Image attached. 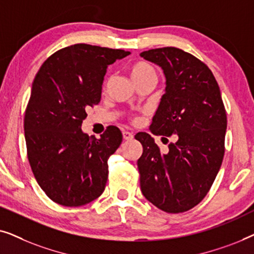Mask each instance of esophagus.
I'll list each match as a JSON object with an SVG mask.
<instances>
[{
  "instance_id": "obj_1",
  "label": "esophagus",
  "mask_w": 254,
  "mask_h": 254,
  "mask_svg": "<svg viewBox=\"0 0 254 254\" xmlns=\"http://www.w3.org/2000/svg\"><path fill=\"white\" fill-rule=\"evenodd\" d=\"M123 137H124V140H131V138L134 137V135L130 133V131H127V130H124L123 131Z\"/></svg>"
}]
</instances>
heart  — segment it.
I'll return each mask as SVG.
<instances>
[{"instance_id": "obj_1", "label": "heart", "mask_w": 254, "mask_h": 254, "mask_svg": "<svg viewBox=\"0 0 254 254\" xmlns=\"http://www.w3.org/2000/svg\"><path fill=\"white\" fill-rule=\"evenodd\" d=\"M129 75L133 82L136 85H140L145 82H156L157 75L154 65L147 61H136L129 67ZM134 124L140 123V118L134 116L131 118Z\"/></svg>"}]
</instances>
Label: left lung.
Returning a JSON list of instances; mask_svg holds the SVG:
<instances>
[{
  "label": "left lung",
  "instance_id": "left-lung-1",
  "mask_svg": "<svg viewBox=\"0 0 254 254\" xmlns=\"http://www.w3.org/2000/svg\"><path fill=\"white\" fill-rule=\"evenodd\" d=\"M141 57L166 77L150 129L177 138L162 152L149 134L135 135L143 147L137 159L141 190L161 210L184 213L207 195L223 162L227 112L220 86L204 62L180 48H155Z\"/></svg>",
  "mask_w": 254,
  "mask_h": 254
}]
</instances>
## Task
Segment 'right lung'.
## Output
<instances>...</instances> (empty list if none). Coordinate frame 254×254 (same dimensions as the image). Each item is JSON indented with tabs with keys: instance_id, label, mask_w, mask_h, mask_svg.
Wrapping results in <instances>:
<instances>
[{
	"instance_id": "1",
	"label": "right lung",
	"mask_w": 254,
	"mask_h": 254,
	"mask_svg": "<svg viewBox=\"0 0 254 254\" xmlns=\"http://www.w3.org/2000/svg\"><path fill=\"white\" fill-rule=\"evenodd\" d=\"M124 50L76 44L52 54L34 77L24 117L27 158L34 178L52 201L79 207L102 195L110 156L123 141L116 126L99 140L81 129L86 110L100 102L109 64Z\"/></svg>"
}]
</instances>
